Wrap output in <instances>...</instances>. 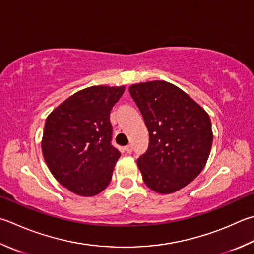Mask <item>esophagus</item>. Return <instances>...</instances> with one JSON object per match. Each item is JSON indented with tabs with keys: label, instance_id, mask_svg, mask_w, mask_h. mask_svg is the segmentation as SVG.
I'll list each match as a JSON object with an SVG mask.
<instances>
[{
	"label": "esophagus",
	"instance_id": "1",
	"mask_svg": "<svg viewBox=\"0 0 254 254\" xmlns=\"http://www.w3.org/2000/svg\"><path fill=\"white\" fill-rule=\"evenodd\" d=\"M124 150H126V152L127 153H132V151H133V147H132V145H127L126 147H124Z\"/></svg>",
	"mask_w": 254,
	"mask_h": 254
}]
</instances>
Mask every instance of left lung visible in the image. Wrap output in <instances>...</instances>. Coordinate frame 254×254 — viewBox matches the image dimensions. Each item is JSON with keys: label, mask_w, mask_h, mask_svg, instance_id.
Returning <instances> with one entry per match:
<instances>
[{"label": "left lung", "mask_w": 254, "mask_h": 254, "mask_svg": "<svg viewBox=\"0 0 254 254\" xmlns=\"http://www.w3.org/2000/svg\"><path fill=\"white\" fill-rule=\"evenodd\" d=\"M149 131V147L137 159L147 188L170 194L192 182L209 159L213 133L209 114L186 92L165 81L128 87Z\"/></svg>", "instance_id": "left-lung-1"}]
</instances>
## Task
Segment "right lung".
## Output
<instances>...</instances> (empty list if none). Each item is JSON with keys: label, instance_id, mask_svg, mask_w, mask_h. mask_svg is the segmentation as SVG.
I'll return each mask as SVG.
<instances>
[{"label": "right lung", "instance_id": "1", "mask_svg": "<svg viewBox=\"0 0 254 254\" xmlns=\"http://www.w3.org/2000/svg\"><path fill=\"white\" fill-rule=\"evenodd\" d=\"M126 87L94 85L76 92L45 121L42 153L53 177L81 196L102 192L121 153L111 144L110 113Z\"/></svg>", "mask_w": 254, "mask_h": 254}]
</instances>
